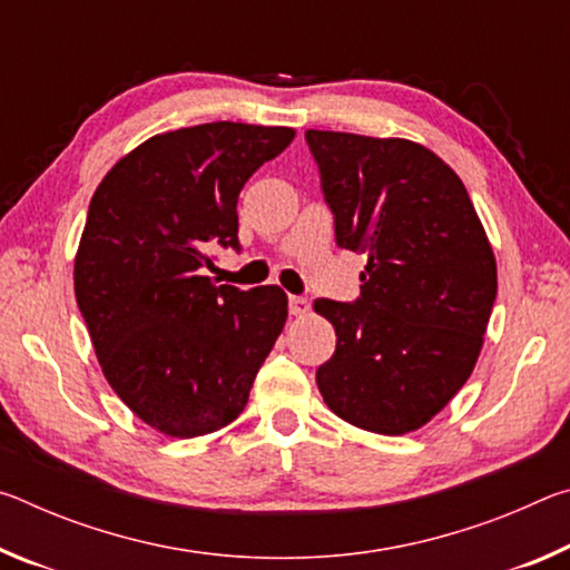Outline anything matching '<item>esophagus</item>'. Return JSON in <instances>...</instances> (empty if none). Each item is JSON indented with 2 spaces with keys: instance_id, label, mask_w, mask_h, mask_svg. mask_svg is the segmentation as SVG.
I'll list each match as a JSON object with an SVG mask.
<instances>
[{
  "instance_id": "1",
  "label": "esophagus",
  "mask_w": 570,
  "mask_h": 570,
  "mask_svg": "<svg viewBox=\"0 0 570 570\" xmlns=\"http://www.w3.org/2000/svg\"><path fill=\"white\" fill-rule=\"evenodd\" d=\"M288 312L294 316H304L308 312V298L304 296H288Z\"/></svg>"
}]
</instances>
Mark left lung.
Here are the masks:
<instances>
[{
	"instance_id": "1",
	"label": "left lung",
	"mask_w": 570,
	"mask_h": 570,
	"mask_svg": "<svg viewBox=\"0 0 570 570\" xmlns=\"http://www.w3.org/2000/svg\"><path fill=\"white\" fill-rule=\"evenodd\" d=\"M336 246L366 254L352 304L316 298L336 350L316 370L334 414L377 435L428 424L468 382L498 266L465 186L404 138L306 130Z\"/></svg>"
}]
</instances>
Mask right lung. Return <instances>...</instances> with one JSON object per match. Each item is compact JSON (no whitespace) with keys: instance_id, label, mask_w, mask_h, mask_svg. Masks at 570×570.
Masks as SVG:
<instances>
[{"instance_id":"add662e5","label":"right lung","mask_w":570,"mask_h":570,"mask_svg":"<svg viewBox=\"0 0 570 570\" xmlns=\"http://www.w3.org/2000/svg\"><path fill=\"white\" fill-rule=\"evenodd\" d=\"M292 128L206 122L153 135L95 190L75 296L115 394L168 438L234 422L284 330L278 286L204 276L210 246H238V193Z\"/></svg>"}]
</instances>
